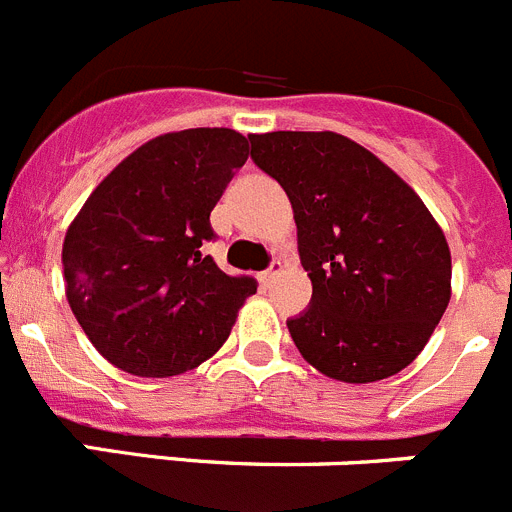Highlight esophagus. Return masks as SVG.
Here are the masks:
<instances>
[{
  "label": "esophagus",
  "instance_id": "34e87169",
  "mask_svg": "<svg viewBox=\"0 0 512 512\" xmlns=\"http://www.w3.org/2000/svg\"><path fill=\"white\" fill-rule=\"evenodd\" d=\"M280 270H283V262L273 260V262H270V267H267V270H262V273H260V283L262 285H270L275 278H278Z\"/></svg>",
  "mask_w": 512,
  "mask_h": 512
}]
</instances>
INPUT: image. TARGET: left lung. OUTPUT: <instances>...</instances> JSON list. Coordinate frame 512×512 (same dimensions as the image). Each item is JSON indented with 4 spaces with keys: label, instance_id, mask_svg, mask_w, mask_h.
<instances>
[{
    "label": "left lung",
    "instance_id": "1",
    "mask_svg": "<svg viewBox=\"0 0 512 512\" xmlns=\"http://www.w3.org/2000/svg\"><path fill=\"white\" fill-rule=\"evenodd\" d=\"M252 160L283 186L313 296L288 319L306 362L342 382L408 367L451 298L444 232L403 178L336 132L250 135Z\"/></svg>",
    "mask_w": 512,
    "mask_h": 512
}]
</instances>
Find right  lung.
Listing matches in <instances>:
<instances>
[{"mask_svg":"<svg viewBox=\"0 0 512 512\" xmlns=\"http://www.w3.org/2000/svg\"><path fill=\"white\" fill-rule=\"evenodd\" d=\"M247 150V137L224 127L155 137L96 186L68 227V303L119 370L181 375L227 342L257 280L227 275L204 247L216 239L211 209Z\"/></svg>","mask_w":512,"mask_h":512,"instance_id":"1","label":"right lung"}]
</instances>
